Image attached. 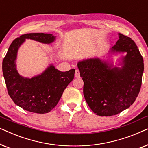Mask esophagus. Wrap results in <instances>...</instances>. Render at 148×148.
I'll return each instance as SVG.
<instances>
[{"label": "esophagus", "instance_id": "34e87169", "mask_svg": "<svg viewBox=\"0 0 148 148\" xmlns=\"http://www.w3.org/2000/svg\"><path fill=\"white\" fill-rule=\"evenodd\" d=\"M75 77L76 78L80 77V73L79 71V70H75Z\"/></svg>", "mask_w": 148, "mask_h": 148}]
</instances>
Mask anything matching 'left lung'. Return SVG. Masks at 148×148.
<instances>
[{
    "mask_svg": "<svg viewBox=\"0 0 148 148\" xmlns=\"http://www.w3.org/2000/svg\"><path fill=\"white\" fill-rule=\"evenodd\" d=\"M110 54L126 53L114 66L110 59L98 57L79 61L84 81V95L93 112L98 116L116 115L133 104L140 91L144 69L142 56L135 42L119 34Z\"/></svg>",
    "mask_w": 148,
    "mask_h": 148,
    "instance_id": "left-lung-1",
    "label": "left lung"
}]
</instances>
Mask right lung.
I'll list each match as a JSON object with an SVG mask.
<instances>
[{"label": "right lung", "mask_w": 148, "mask_h": 148, "mask_svg": "<svg viewBox=\"0 0 148 148\" xmlns=\"http://www.w3.org/2000/svg\"><path fill=\"white\" fill-rule=\"evenodd\" d=\"M25 39L43 44L56 40L52 34L32 33L16 38L10 45L3 61V72L8 93L14 103L31 112H49L58 104L62 93L74 78L75 69L62 72L50 64L40 75L32 78L20 75L16 67L18 50Z\"/></svg>", "instance_id": "1"}]
</instances>
